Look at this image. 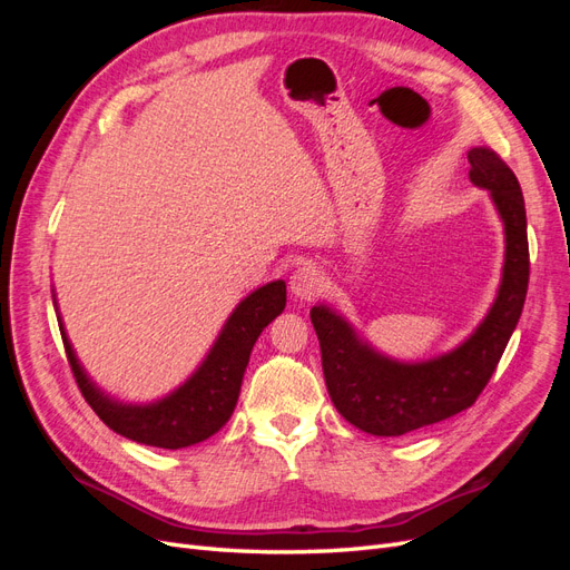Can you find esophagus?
<instances>
[{
	"instance_id": "obj_1",
	"label": "esophagus",
	"mask_w": 570,
	"mask_h": 570,
	"mask_svg": "<svg viewBox=\"0 0 570 570\" xmlns=\"http://www.w3.org/2000/svg\"><path fill=\"white\" fill-rule=\"evenodd\" d=\"M289 287H292V292H295V297H299V299H314L318 292H321V287H323V275H321V271L316 266L304 264L295 273H292Z\"/></svg>"
}]
</instances>
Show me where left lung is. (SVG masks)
Here are the masks:
<instances>
[{
    "label": "left lung",
    "instance_id": "1",
    "mask_svg": "<svg viewBox=\"0 0 570 570\" xmlns=\"http://www.w3.org/2000/svg\"><path fill=\"white\" fill-rule=\"evenodd\" d=\"M469 164L471 183L490 189L504 220L507 262L494 306L459 350L425 364H396L375 354L327 306L312 308L327 394L342 416L364 433L396 438L473 406L521 318L530 254L519 178L490 147H473Z\"/></svg>",
    "mask_w": 570,
    "mask_h": 570
}]
</instances>
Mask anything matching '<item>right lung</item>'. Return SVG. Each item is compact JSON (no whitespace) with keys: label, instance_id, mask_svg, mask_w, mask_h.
<instances>
[{"label":"right lung","instance_id":"right-lung-1","mask_svg":"<svg viewBox=\"0 0 570 570\" xmlns=\"http://www.w3.org/2000/svg\"><path fill=\"white\" fill-rule=\"evenodd\" d=\"M285 302L287 292L283 281L252 292L228 318L199 371L180 390L151 406H126L101 394L82 373L71 342L63 335V325H59V331L78 390L114 433L161 450H180L212 438L228 423L254 342L275 316L283 314Z\"/></svg>","mask_w":570,"mask_h":570}]
</instances>
